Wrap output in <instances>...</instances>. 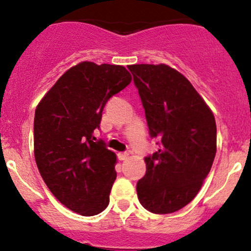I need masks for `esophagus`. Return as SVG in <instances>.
<instances>
[{
  "label": "esophagus",
  "mask_w": 251,
  "mask_h": 251,
  "mask_svg": "<svg viewBox=\"0 0 251 251\" xmlns=\"http://www.w3.org/2000/svg\"><path fill=\"white\" fill-rule=\"evenodd\" d=\"M128 157H129V153H128V152H122V153H119V154H118V158L121 159V161H126Z\"/></svg>",
  "instance_id": "obj_1"
}]
</instances>
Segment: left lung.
<instances>
[{"label":"left lung","mask_w":251,"mask_h":251,"mask_svg":"<svg viewBox=\"0 0 251 251\" xmlns=\"http://www.w3.org/2000/svg\"><path fill=\"white\" fill-rule=\"evenodd\" d=\"M145 108L150 136L159 150L145 157V177L137 182L141 205L153 214L185 207L200 191L216 154L214 114L192 84L175 69L128 66Z\"/></svg>","instance_id":"8db88e82"}]
</instances>
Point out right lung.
Here are the masks:
<instances>
[{
  "label": "right lung",
  "mask_w": 251,
  "mask_h": 251,
  "mask_svg": "<svg viewBox=\"0 0 251 251\" xmlns=\"http://www.w3.org/2000/svg\"><path fill=\"white\" fill-rule=\"evenodd\" d=\"M130 80L124 66L84 61L60 76L35 112L40 175L60 202L83 216L98 215L109 203L117 157L93 132L100 128L106 101Z\"/></svg>",
  "instance_id": "right-lung-1"
}]
</instances>
